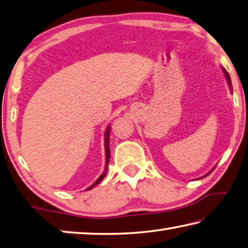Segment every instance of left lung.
<instances>
[{
  "mask_svg": "<svg viewBox=\"0 0 248 248\" xmlns=\"http://www.w3.org/2000/svg\"><path fill=\"white\" fill-rule=\"evenodd\" d=\"M222 69H223V72H224V74H225V77H227V80H228V84H229V86H230V89H231V91H232V86H231V78H230V75H229V73L225 71V68H223L222 67ZM208 174H209V173H208ZM207 174V175H208Z\"/></svg>",
  "mask_w": 248,
  "mask_h": 248,
  "instance_id": "obj_1",
  "label": "left lung"
}]
</instances>
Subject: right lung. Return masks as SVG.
I'll return each instance as SVG.
<instances>
[{"label":"right lung","mask_w":248,"mask_h":248,"mask_svg":"<svg viewBox=\"0 0 248 248\" xmlns=\"http://www.w3.org/2000/svg\"><path fill=\"white\" fill-rule=\"evenodd\" d=\"M108 142H110V126L107 128L106 133H104V146H106V161H107L106 162V170H104V172L102 173L101 175L99 176V179L95 181L93 185L89 186V187L87 188V190H89V189H91L93 187H94V186L97 185V184H99L100 182H101L104 179V176L107 175L108 164V162H110V148H108Z\"/></svg>","instance_id":"1"}]
</instances>
